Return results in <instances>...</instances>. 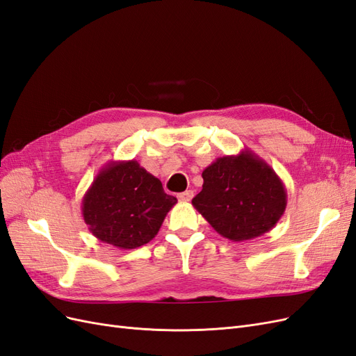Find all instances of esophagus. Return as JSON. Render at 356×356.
Returning <instances> with one entry per match:
<instances>
[{"label": "esophagus", "mask_w": 356, "mask_h": 356, "mask_svg": "<svg viewBox=\"0 0 356 356\" xmlns=\"http://www.w3.org/2000/svg\"><path fill=\"white\" fill-rule=\"evenodd\" d=\"M177 197H178L179 202H190L193 199V191L191 190H186V191L179 193Z\"/></svg>", "instance_id": "esophagus-1"}]
</instances>
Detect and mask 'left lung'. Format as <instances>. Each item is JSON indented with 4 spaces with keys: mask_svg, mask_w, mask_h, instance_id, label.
<instances>
[{
    "mask_svg": "<svg viewBox=\"0 0 356 356\" xmlns=\"http://www.w3.org/2000/svg\"><path fill=\"white\" fill-rule=\"evenodd\" d=\"M202 191L191 200L222 238L243 242L270 232L286 208V188L270 165L245 148L202 172Z\"/></svg>",
    "mask_w": 356,
    "mask_h": 356,
    "instance_id": "8db88e82",
    "label": "left lung"
}]
</instances>
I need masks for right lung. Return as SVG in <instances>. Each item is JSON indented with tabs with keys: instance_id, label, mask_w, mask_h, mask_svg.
<instances>
[{
	"instance_id": "1",
	"label": "right lung",
	"mask_w": 356,
	"mask_h": 356,
	"mask_svg": "<svg viewBox=\"0 0 356 356\" xmlns=\"http://www.w3.org/2000/svg\"><path fill=\"white\" fill-rule=\"evenodd\" d=\"M177 202L136 160H111L86 191L81 215L98 241L135 250L154 238Z\"/></svg>"
}]
</instances>
